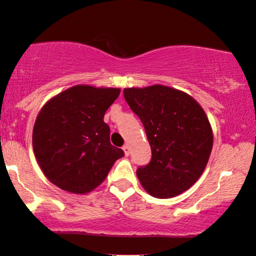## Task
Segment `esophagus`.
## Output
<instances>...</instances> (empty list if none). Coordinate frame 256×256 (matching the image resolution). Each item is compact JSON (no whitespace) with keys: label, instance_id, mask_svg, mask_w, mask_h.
I'll return each instance as SVG.
<instances>
[{"label":"esophagus","instance_id":"esophagus-1","mask_svg":"<svg viewBox=\"0 0 256 256\" xmlns=\"http://www.w3.org/2000/svg\"><path fill=\"white\" fill-rule=\"evenodd\" d=\"M122 149H124V155L128 156V155H129V146H128V144H124V146H122Z\"/></svg>","mask_w":256,"mask_h":256}]
</instances>
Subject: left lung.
Segmentation results:
<instances>
[{
	"label": "left lung",
	"instance_id": "1",
	"mask_svg": "<svg viewBox=\"0 0 256 256\" xmlns=\"http://www.w3.org/2000/svg\"><path fill=\"white\" fill-rule=\"evenodd\" d=\"M152 146V160L138 174L146 191L171 198L190 188L204 172L213 146L212 128L194 98L163 85L124 88Z\"/></svg>",
	"mask_w": 256,
	"mask_h": 256
}]
</instances>
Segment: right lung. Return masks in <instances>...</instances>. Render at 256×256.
Instances as JSON below:
<instances>
[{
  "label": "right lung",
  "mask_w": 256,
  "mask_h": 256,
  "mask_svg": "<svg viewBox=\"0 0 256 256\" xmlns=\"http://www.w3.org/2000/svg\"><path fill=\"white\" fill-rule=\"evenodd\" d=\"M120 90L76 85L44 104L34 126L32 146L52 184L72 194H88L124 155L110 144V129L104 122Z\"/></svg>",
  "instance_id": "add662e5"
}]
</instances>
